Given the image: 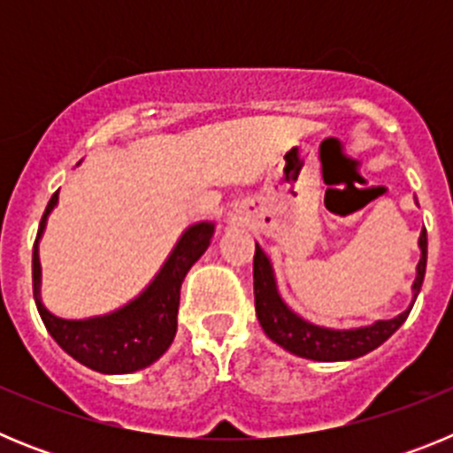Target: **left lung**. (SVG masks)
<instances>
[{"label":"left lung","mask_w":453,"mask_h":453,"mask_svg":"<svg viewBox=\"0 0 453 453\" xmlns=\"http://www.w3.org/2000/svg\"><path fill=\"white\" fill-rule=\"evenodd\" d=\"M419 250L422 258L418 263V276L413 283V299H418V292L422 288L424 272H426V229L419 234ZM254 303L256 315L261 322L263 331L276 345H281L290 354L311 358V361H351L358 356H365L367 351L376 349L383 345L395 331L406 322L411 308L403 311L402 315L392 319H379L372 326L349 331H335L315 326L306 322L299 315H295L286 303L281 302L279 292H276L274 274L267 256L263 250L256 245L254 254Z\"/></svg>","instance_id":"1"}]
</instances>
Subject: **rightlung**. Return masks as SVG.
Segmentation results:
<instances>
[{"label": "right lung", "instance_id": "1", "mask_svg": "<svg viewBox=\"0 0 453 453\" xmlns=\"http://www.w3.org/2000/svg\"><path fill=\"white\" fill-rule=\"evenodd\" d=\"M56 202L58 192H54L47 203L34 245V297L47 331L74 361L102 374H129L151 365L174 340L181 283L188 270L206 251L213 238V224L199 222L190 226L138 299L104 318L63 319L51 315L40 302L38 240Z\"/></svg>", "mask_w": 453, "mask_h": 453}]
</instances>
